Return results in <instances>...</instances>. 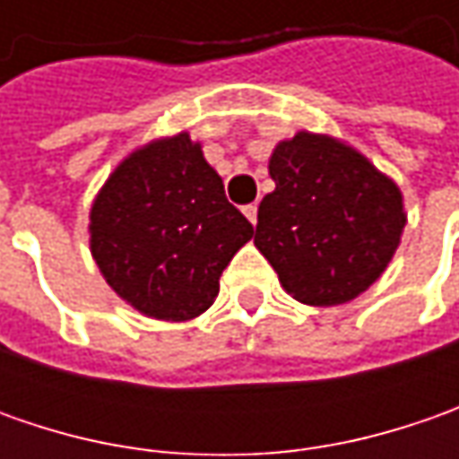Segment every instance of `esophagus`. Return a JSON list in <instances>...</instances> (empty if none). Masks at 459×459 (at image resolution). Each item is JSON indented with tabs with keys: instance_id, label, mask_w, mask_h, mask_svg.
I'll return each mask as SVG.
<instances>
[{
	"instance_id": "obj_1",
	"label": "esophagus",
	"mask_w": 459,
	"mask_h": 459,
	"mask_svg": "<svg viewBox=\"0 0 459 459\" xmlns=\"http://www.w3.org/2000/svg\"><path fill=\"white\" fill-rule=\"evenodd\" d=\"M242 212H245V217H247V220L255 224V221H257V206H255V204H247V206H245Z\"/></svg>"
}]
</instances>
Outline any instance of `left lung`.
Instances as JSON below:
<instances>
[{
	"label": "left lung",
	"mask_w": 459,
	"mask_h": 459,
	"mask_svg": "<svg viewBox=\"0 0 459 459\" xmlns=\"http://www.w3.org/2000/svg\"><path fill=\"white\" fill-rule=\"evenodd\" d=\"M275 188L257 206L255 247L307 307L365 293L396 255L406 227L398 184L340 137L299 133L271 152Z\"/></svg>",
	"instance_id": "1"
}]
</instances>
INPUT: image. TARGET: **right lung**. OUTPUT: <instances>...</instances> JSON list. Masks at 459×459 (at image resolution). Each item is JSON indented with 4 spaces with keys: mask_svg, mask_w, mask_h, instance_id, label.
<instances>
[{
    "mask_svg": "<svg viewBox=\"0 0 459 459\" xmlns=\"http://www.w3.org/2000/svg\"><path fill=\"white\" fill-rule=\"evenodd\" d=\"M253 235L188 133L125 155L89 212L99 273L125 304L163 322H188L212 307L221 271Z\"/></svg>",
    "mask_w": 459,
    "mask_h": 459,
    "instance_id": "add662e5",
    "label": "right lung"
}]
</instances>
